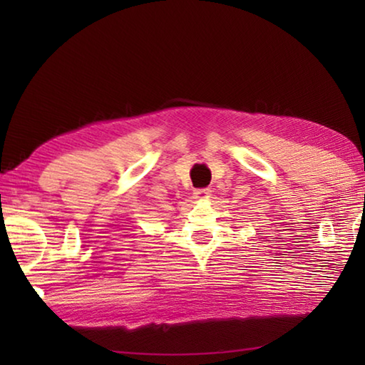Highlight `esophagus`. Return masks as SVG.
Wrapping results in <instances>:
<instances>
[{
  "label": "esophagus",
  "mask_w": 365,
  "mask_h": 365,
  "mask_svg": "<svg viewBox=\"0 0 365 365\" xmlns=\"http://www.w3.org/2000/svg\"><path fill=\"white\" fill-rule=\"evenodd\" d=\"M193 195L196 200H206V197H209V195H211V188H197L195 190Z\"/></svg>",
  "instance_id": "esophagus-1"
}]
</instances>
